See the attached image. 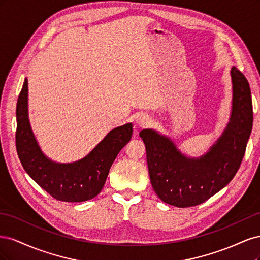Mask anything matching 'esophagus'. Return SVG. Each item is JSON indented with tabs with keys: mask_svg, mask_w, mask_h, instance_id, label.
Here are the masks:
<instances>
[{
	"mask_svg": "<svg viewBox=\"0 0 260 260\" xmlns=\"http://www.w3.org/2000/svg\"><path fill=\"white\" fill-rule=\"evenodd\" d=\"M137 124L140 128H146L149 124H151V118H149L148 116H145V115L140 116L137 119Z\"/></svg>",
	"mask_w": 260,
	"mask_h": 260,
	"instance_id": "34e87169",
	"label": "esophagus"
}]
</instances>
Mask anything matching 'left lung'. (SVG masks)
Returning a JSON list of instances; mask_svg holds the SVG:
<instances>
[{"instance_id":"1","label":"left lung","mask_w":260,"mask_h":260,"mask_svg":"<svg viewBox=\"0 0 260 260\" xmlns=\"http://www.w3.org/2000/svg\"><path fill=\"white\" fill-rule=\"evenodd\" d=\"M231 77V120L222 137L200 159L186 158L169 139L153 130L140 132L152 186L169 205L181 208L200 205L229 183L240 168L253 127V103L245 76L232 67Z\"/></svg>"}]
</instances>
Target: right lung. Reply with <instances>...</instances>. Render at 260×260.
Instances as JSON below:
<instances>
[{
  "label": "right lung",
  "mask_w": 260,
  "mask_h": 260,
  "mask_svg": "<svg viewBox=\"0 0 260 260\" xmlns=\"http://www.w3.org/2000/svg\"><path fill=\"white\" fill-rule=\"evenodd\" d=\"M16 149L23 169L55 200L84 202L102 191L109 169L132 136V124L115 128L93 151L73 164L53 162L42 154L28 119V81L23 82L17 107Z\"/></svg>",
  "instance_id": "obj_1"
}]
</instances>
